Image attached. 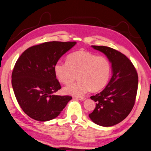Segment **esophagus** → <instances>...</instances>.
<instances>
[{
  "label": "esophagus",
  "mask_w": 151,
  "mask_h": 151,
  "mask_svg": "<svg viewBox=\"0 0 151 151\" xmlns=\"http://www.w3.org/2000/svg\"><path fill=\"white\" fill-rule=\"evenodd\" d=\"M76 99H77V100H79L83 101V100H86V98H83V97H77Z\"/></svg>",
  "instance_id": "34e87169"
}]
</instances>
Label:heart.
Masks as SVG:
<instances>
[{"label":"heart","mask_w":151,"mask_h":151,"mask_svg":"<svg viewBox=\"0 0 151 151\" xmlns=\"http://www.w3.org/2000/svg\"><path fill=\"white\" fill-rule=\"evenodd\" d=\"M53 72L65 84L74 81L78 73L79 81L66 86L63 91L68 95L81 97L91 89L98 91L106 86L111 74V63L105 56L79 50L70 53L66 62L57 61Z\"/></svg>","instance_id":"obj_1"}]
</instances>
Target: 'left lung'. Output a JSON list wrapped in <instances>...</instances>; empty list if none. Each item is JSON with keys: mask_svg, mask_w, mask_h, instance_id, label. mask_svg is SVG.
<instances>
[{"mask_svg": "<svg viewBox=\"0 0 151 151\" xmlns=\"http://www.w3.org/2000/svg\"><path fill=\"white\" fill-rule=\"evenodd\" d=\"M106 55L111 63L112 77L102 92L91 98L96 106L89 117L93 123L110 127L123 121L132 109L138 88V74L129 58L116 49L92 46Z\"/></svg>", "mask_w": 151, "mask_h": 151, "instance_id": "1", "label": "left lung"}]
</instances>
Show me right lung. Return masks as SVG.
Returning a JSON list of instances; mask_svg holds the SVG:
<instances>
[{
  "label": "right lung",
  "instance_id": "add662e5",
  "mask_svg": "<svg viewBox=\"0 0 151 151\" xmlns=\"http://www.w3.org/2000/svg\"><path fill=\"white\" fill-rule=\"evenodd\" d=\"M76 42H48L24 51L12 73L15 97L24 113L38 121L56 118L72 97L53 95L61 88L53 66Z\"/></svg>",
  "mask_w": 151,
  "mask_h": 151
}]
</instances>
